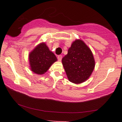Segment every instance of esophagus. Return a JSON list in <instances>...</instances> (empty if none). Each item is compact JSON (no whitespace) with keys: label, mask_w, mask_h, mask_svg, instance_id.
<instances>
[{"label":"esophagus","mask_w":122,"mask_h":122,"mask_svg":"<svg viewBox=\"0 0 122 122\" xmlns=\"http://www.w3.org/2000/svg\"><path fill=\"white\" fill-rule=\"evenodd\" d=\"M57 58H58V61H61V59H62V56H61V55H59V56H57Z\"/></svg>","instance_id":"34e87169"}]
</instances>
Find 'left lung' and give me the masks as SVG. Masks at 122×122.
I'll return each instance as SVG.
<instances>
[{"label":"left lung","instance_id":"8db88e82","mask_svg":"<svg viewBox=\"0 0 122 122\" xmlns=\"http://www.w3.org/2000/svg\"><path fill=\"white\" fill-rule=\"evenodd\" d=\"M61 61L68 80L75 84H80L89 79L95 67V60L91 49L81 39L73 41Z\"/></svg>","mask_w":122,"mask_h":122}]
</instances>
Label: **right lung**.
<instances>
[{
    "mask_svg": "<svg viewBox=\"0 0 122 122\" xmlns=\"http://www.w3.org/2000/svg\"><path fill=\"white\" fill-rule=\"evenodd\" d=\"M57 58L44 42L37 45L29 54L30 69L38 75L44 74Z\"/></svg>",
    "mask_w": 122,
    "mask_h": 122,
    "instance_id": "obj_1",
    "label": "right lung"
}]
</instances>
